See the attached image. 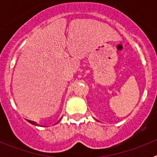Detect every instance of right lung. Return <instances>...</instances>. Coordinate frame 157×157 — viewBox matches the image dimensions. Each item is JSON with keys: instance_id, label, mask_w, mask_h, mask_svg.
Instances as JSON below:
<instances>
[{"instance_id": "add662e5", "label": "right lung", "mask_w": 157, "mask_h": 157, "mask_svg": "<svg viewBox=\"0 0 157 157\" xmlns=\"http://www.w3.org/2000/svg\"><path fill=\"white\" fill-rule=\"evenodd\" d=\"M27 121L29 122L30 123H31V124H33V125H35V126H39V125H37V123H36L34 121H30V120H27Z\"/></svg>"}]
</instances>
